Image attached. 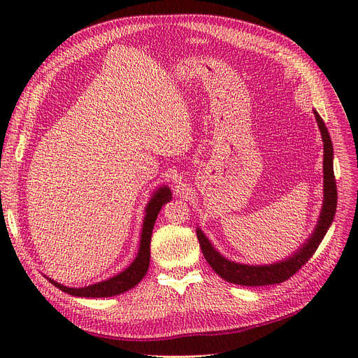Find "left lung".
<instances>
[{
    "instance_id": "8db88e82",
    "label": "left lung",
    "mask_w": 358,
    "mask_h": 358,
    "mask_svg": "<svg viewBox=\"0 0 358 358\" xmlns=\"http://www.w3.org/2000/svg\"><path fill=\"white\" fill-rule=\"evenodd\" d=\"M313 115L317 122V127L321 130V136L324 142V201L313 232L306 239V242L302 243V245H300L290 257L273 262V264L250 266L224 258L213 247V243L204 235V232L200 228H197V239L200 242L201 252L206 261L209 262L215 273L220 275L223 280H227L228 283L252 287L283 283V281H286L302 268L308 262V259H310V257L315 254L319 243L322 242L324 236L327 235L329 227L332 224L338 199L334 176V148L322 117L319 116V113L316 110H313Z\"/></svg>"
}]
</instances>
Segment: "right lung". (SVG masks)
I'll return each instance as SVG.
<instances>
[{
  "label": "right lung",
  "mask_w": 358,
  "mask_h": 358,
  "mask_svg": "<svg viewBox=\"0 0 358 358\" xmlns=\"http://www.w3.org/2000/svg\"><path fill=\"white\" fill-rule=\"evenodd\" d=\"M171 190L169 187L162 185L150 196L146 208H145V217L142 224V232L139 239V251L136 258L134 259L131 264L120 271L119 274L113 275L107 280L99 281V283H94L84 287H68L64 286L53 278L46 277L53 286L58 287L59 290L77 297H111L117 296L120 293H124L130 289H134L139 281L145 277L148 268H149V261H150V236H152L154 224L158 217V213L162 206L171 200Z\"/></svg>",
  "instance_id": "right-lung-1"
}]
</instances>
